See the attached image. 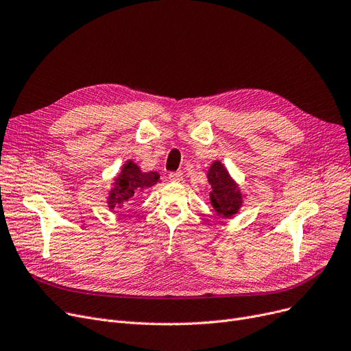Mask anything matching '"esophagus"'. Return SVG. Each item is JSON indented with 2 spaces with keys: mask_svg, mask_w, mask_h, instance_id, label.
I'll return each instance as SVG.
<instances>
[{
  "mask_svg": "<svg viewBox=\"0 0 351 351\" xmlns=\"http://www.w3.org/2000/svg\"><path fill=\"white\" fill-rule=\"evenodd\" d=\"M182 178H183V173H182V172H171V173H169V179H171L172 182H179V180H182Z\"/></svg>",
  "mask_w": 351,
  "mask_h": 351,
  "instance_id": "esophagus-1",
  "label": "esophagus"
}]
</instances>
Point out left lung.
I'll list each match as a JSON object with an SVG mask.
<instances>
[{
	"label": "left lung",
	"instance_id": "left-lung-1",
	"mask_svg": "<svg viewBox=\"0 0 351 351\" xmlns=\"http://www.w3.org/2000/svg\"><path fill=\"white\" fill-rule=\"evenodd\" d=\"M208 179L213 189L210 199L217 215L232 216L236 213L239 206H241L242 195L234 185V182L230 179L225 166L220 162H215L210 166Z\"/></svg>",
	"mask_w": 351,
	"mask_h": 351
}]
</instances>
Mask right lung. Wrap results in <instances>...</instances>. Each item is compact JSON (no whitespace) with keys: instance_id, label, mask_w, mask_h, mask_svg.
<instances>
[{"instance_id":"right-lung-1","label":"right lung","mask_w":351,"mask_h":351,"mask_svg":"<svg viewBox=\"0 0 351 351\" xmlns=\"http://www.w3.org/2000/svg\"><path fill=\"white\" fill-rule=\"evenodd\" d=\"M158 179L159 175L156 172L143 173L134 162H128L115 179L114 189L109 193V208L114 209L126 205L128 202H131V197L135 193H138L141 189L155 185Z\"/></svg>"}]
</instances>
